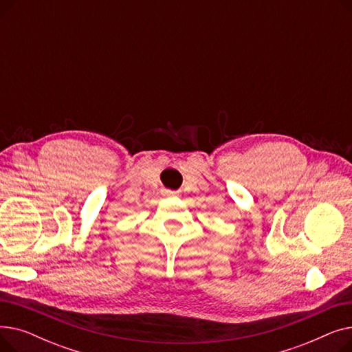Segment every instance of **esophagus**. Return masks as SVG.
<instances>
[{"label": "esophagus", "mask_w": 352, "mask_h": 352, "mask_svg": "<svg viewBox=\"0 0 352 352\" xmlns=\"http://www.w3.org/2000/svg\"><path fill=\"white\" fill-rule=\"evenodd\" d=\"M165 195H170V197H175L178 192L177 191H173V190H164L162 191Z\"/></svg>", "instance_id": "esophagus-1"}]
</instances>
